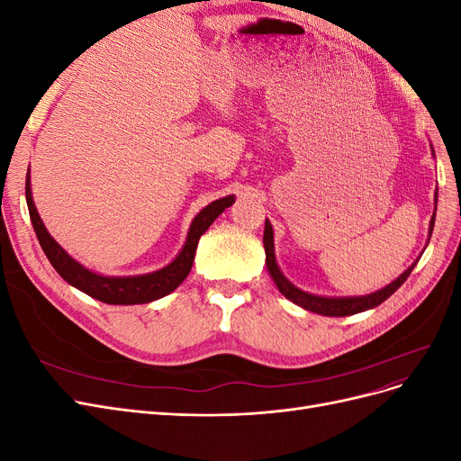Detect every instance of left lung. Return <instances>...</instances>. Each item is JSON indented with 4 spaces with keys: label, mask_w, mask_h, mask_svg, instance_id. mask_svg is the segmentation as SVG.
Instances as JSON below:
<instances>
[{
    "label": "left lung",
    "mask_w": 461,
    "mask_h": 461,
    "mask_svg": "<svg viewBox=\"0 0 461 461\" xmlns=\"http://www.w3.org/2000/svg\"><path fill=\"white\" fill-rule=\"evenodd\" d=\"M435 212H437V198H435ZM432 227H435V215L430 217V225H429V234H432ZM263 246H265V263H267V271L273 276V281L276 288L283 292V296H286L290 302H294L300 308L319 313V315H327V317H346V315H354L359 312H366L371 308H376V305L383 303L386 298H390L394 292L406 283V278L413 271L415 263L410 265V267L403 271L396 281L390 283L388 286L373 292V294L367 296H352V298H325V296H315L308 294L300 288L292 285L288 278L281 273L275 259V244H273V227L269 221H265V230H263Z\"/></svg>",
    "instance_id": "1"
}]
</instances>
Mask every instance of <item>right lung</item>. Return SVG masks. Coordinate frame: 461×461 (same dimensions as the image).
<instances>
[{
  "instance_id": "right-lung-1",
  "label": "right lung",
  "mask_w": 461,
  "mask_h": 461,
  "mask_svg": "<svg viewBox=\"0 0 461 461\" xmlns=\"http://www.w3.org/2000/svg\"><path fill=\"white\" fill-rule=\"evenodd\" d=\"M24 194H26V203H29V213H31L34 232L38 236V242L41 249H44L50 263L53 265V269L58 271L68 285L78 288L80 292H85V294L100 300L104 303H113V305L148 303L171 294V292L185 281L192 269L200 236L212 227V222L225 212L229 205L234 203V196H227L203 207L192 221L185 248L180 249V254L167 265V267L148 275H136V276H104V275L88 271L86 267H82L78 261H75L58 242L51 239L50 232L44 227V222H41L36 212L32 190H31V173H26Z\"/></svg>"
}]
</instances>
